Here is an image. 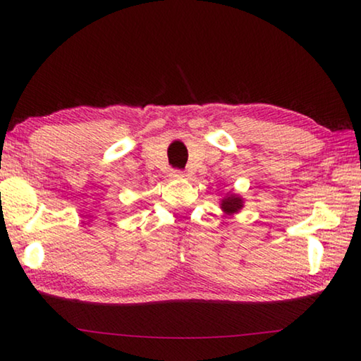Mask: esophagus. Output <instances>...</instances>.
<instances>
[{"label": "esophagus", "mask_w": 361, "mask_h": 361, "mask_svg": "<svg viewBox=\"0 0 361 361\" xmlns=\"http://www.w3.org/2000/svg\"><path fill=\"white\" fill-rule=\"evenodd\" d=\"M170 176H172V178H175V180H183V178H185V173H183L181 170H172Z\"/></svg>", "instance_id": "1"}]
</instances>
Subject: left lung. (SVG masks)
Listing matches in <instances>:
<instances>
[{
	"instance_id": "1",
	"label": "left lung",
	"mask_w": 361,
	"mask_h": 361,
	"mask_svg": "<svg viewBox=\"0 0 361 361\" xmlns=\"http://www.w3.org/2000/svg\"><path fill=\"white\" fill-rule=\"evenodd\" d=\"M243 197L240 194H235L229 191L228 194L224 195L221 199V202H219V207H221V210L226 213V215H234V213H239L243 209Z\"/></svg>"
}]
</instances>
